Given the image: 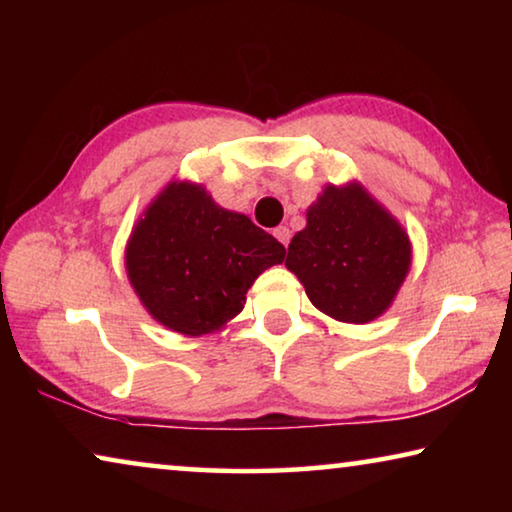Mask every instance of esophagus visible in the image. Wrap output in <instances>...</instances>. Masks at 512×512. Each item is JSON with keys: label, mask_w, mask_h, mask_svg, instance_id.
Returning a JSON list of instances; mask_svg holds the SVG:
<instances>
[{"label": "esophagus", "mask_w": 512, "mask_h": 512, "mask_svg": "<svg viewBox=\"0 0 512 512\" xmlns=\"http://www.w3.org/2000/svg\"><path fill=\"white\" fill-rule=\"evenodd\" d=\"M273 237H275L277 241H280V244L287 246L289 239H291V230L287 228V225H277V228L273 230Z\"/></svg>", "instance_id": "34e87169"}]
</instances>
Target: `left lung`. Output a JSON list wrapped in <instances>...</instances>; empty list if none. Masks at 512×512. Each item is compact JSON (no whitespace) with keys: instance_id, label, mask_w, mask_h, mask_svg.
<instances>
[{"instance_id":"8db88e82","label":"left lung","mask_w":512,"mask_h":512,"mask_svg":"<svg viewBox=\"0 0 512 512\" xmlns=\"http://www.w3.org/2000/svg\"><path fill=\"white\" fill-rule=\"evenodd\" d=\"M287 268L311 305L341 323H370L391 307L411 266V241L359 183L327 185L296 232Z\"/></svg>"}]
</instances>
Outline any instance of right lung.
Returning a JSON list of instances; mask_svg holds the SVG:
<instances>
[{
	"label": "right lung",
	"instance_id": "right-lung-1",
	"mask_svg": "<svg viewBox=\"0 0 512 512\" xmlns=\"http://www.w3.org/2000/svg\"><path fill=\"white\" fill-rule=\"evenodd\" d=\"M284 255L246 214L223 210L203 185L173 180L133 228L126 271L158 323L201 336L235 318L253 282Z\"/></svg>",
	"mask_w": 512,
	"mask_h": 512
}]
</instances>
